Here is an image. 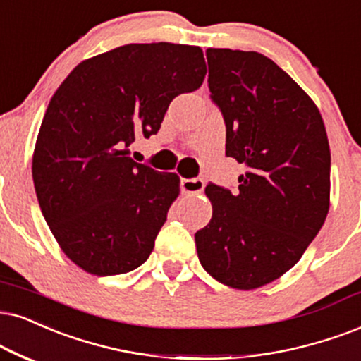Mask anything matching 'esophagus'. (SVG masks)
Returning <instances> with one entry per match:
<instances>
[{
  "instance_id": "esophagus-1",
  "label": "esophagus",
  "mask_w": 361,
  "mask_h": 361,
  "mask_svg": "<svg viewBox=\"0 0 361 361\" xmlns=\"http://www.w3.org/2000/svg\"><path fill=\"white\" fill-rule=\"evenodd\" d=\"M180 188L185 195H200L204 188L202 178H181Z\"/></svg>"
}]
</instances>
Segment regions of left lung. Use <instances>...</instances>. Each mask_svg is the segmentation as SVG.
<instances>
[{"instance_id":"8db88e82","label":"left lung","mask_w":361,"mask_h":361,"mask_svg":"<svg viewBox=\"0 0 361 361\" xmlns=\"http://www.w3.org/2000/svg\"><path fill=\"white\" fill-rule=\"evenodd\" d=\"M209 97L226 126V157L243 163L238 191L209 183L212 220L195 233L202 267L253 290L298 263L330 208V145L317 104L257 51L208 48Z\"/></svg>"}]
</instances>
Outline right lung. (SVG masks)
<instances>
[{
    "label": "right lung",
    "instance_id": "obj_1",
    "mask_svg": "<svg viewBox=\"0 0 361 361\" xmlns=\"http://www.w3.org/2000/svg\"><path fill=\"white\" fill-rule=\"evenodd\" d=\"M198 47L125 44L81 61L44 113L33 181L49 230L68 258L97 276L147 262L180 193V178L128 157L157 135L171 99L202 86Z\"/></svg>",
    "mask_w": 361,
    "mask_h": 361
}]
</instances>
